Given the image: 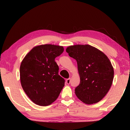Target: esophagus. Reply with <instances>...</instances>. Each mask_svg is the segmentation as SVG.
Segmentation results:
<instances>
[{"mask_svg":"<svg viewBox=\"0 0 130 130\" xmlns=\"http://www.w3.org/2000/svg\"><path fill=\"white\" fill-rule=\"evenodd\" d=\"M70 82H71V79H70V78H69V79H67L66 80V83H67V84H70Z\"/></svg>","mask_w":130,"mask_h":130,"instance_id":"34e87169","label":"esophagus"}]
</instances>
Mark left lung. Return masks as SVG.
<instances>
[{"label":"left lung","mask_w":130,"mask_h":130,"mask_svg":"<svg viewBox=\"0 0 130 130\" xmlns=\"http://www.w3.org/2000/svg\"><path fill=\"white\" fill-rule=\"evenodd\" d=\"M66 52L77 61L80 82L75 94L85 104H96L104 98L113 82V68L108 57L90 45L69 46Z\"/></svg>","instance_id":"obj_1"}]
</instances>
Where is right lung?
<instances>
[{
    "label": "right lung",
    "mask_w": 130,
    "mask_h": 130,
    "mask_svg": "<svg viewBox=\"0 0 130 130\" xmlns=\"http://www.w3.org/2000/svg\"><path fill=\"white\" fill-rule=\"evenodd\" d=\"M64 51L63 46L44 44L35 46L26 55L20 66L21 86L35 104L48 106L57 99L64 86L58 74L55 58Z\"/></svg>",
    "instance_id": "obj_1"
}]
</instances>
